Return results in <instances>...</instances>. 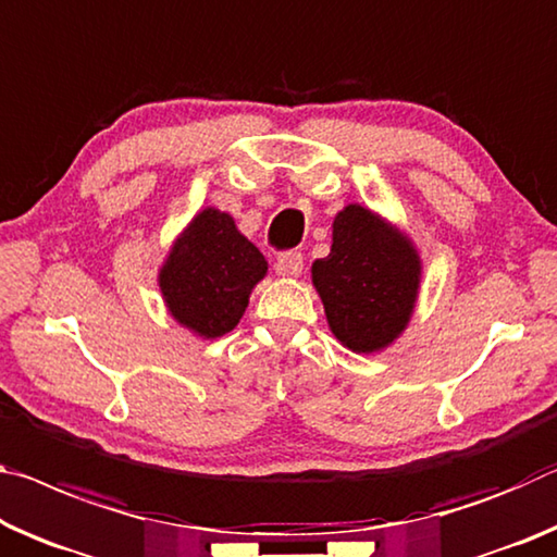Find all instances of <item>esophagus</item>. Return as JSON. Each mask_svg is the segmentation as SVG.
I'll return each mask as SVG.
<instances>
[{
    "label": "esophagus",
    "instance_id": "esophagus-1",
    "mask_svg": "<svg viewBox=\"0 0 557 557\" xmlns=\"http://www.w3.org/2000/svg\"><path fill=\"white\" fill-rule=\"evenodd\" d=\"M305 268V258L299 250H287V252H280L277 258V272L280 275H287V277H297L299 272Z\"/></svg>",
    "mask_w": 557,
    "mask_h": 557
}]
</instances>
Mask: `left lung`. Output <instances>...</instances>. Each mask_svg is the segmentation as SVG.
<instances>
[{"mask_svg":"<svg viewBox=\"0 0 557 557\" xmlns=\"http://www.w3.org/2000/svg\"><path fill=\"white\" fill-rule=\"evenodd\" d=\"M332 227V250L314 260L312 282L334 337L351 351L372 355L409 324L419 255L399 231L361 206L344 208Z\"/></svg>","mask_w":557,"mask_h":557,"instance_id":"8db88e82","label":"left lung"}]
</instances>
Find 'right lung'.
<instances>
[{
  "mask_svg": "<svg viewBox=\"0 0 557 557\" xmlns=\"http://www.w3.org/2000/svg\"><path fill=\"white\" fill-rule=\"evenodd\" d=\"M264 272L262 252L237 233L235 220L206 208L175 240L158 282L175 320L213 339L235 330Z\"/></svg>",
  "mask_w": 557,
  "mask_h": 557,
  "instance_id": "1",
  "label": "right lung"
}]
</instances>
